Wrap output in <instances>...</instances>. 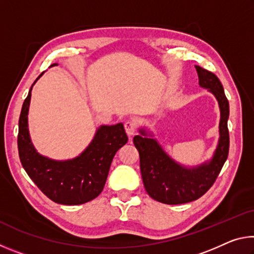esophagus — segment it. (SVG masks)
Instances as JSON below:
<instances>
[{
    "instance_id": "34e87169",
    "label": "esophagus",
    "mask_w": 254,
    "mask_h": 254,
    "mask_svg": "<svg viewBox=\"0 0 254 254\" xmlns=\"http://www.w3.org/2000/svg\"><path fill=\"white\" fill-rule=\"evenodd\" d=\"M124 127H126V131L128 135H133L136 132L137 124L133 120H128L126 123H124Z\"/></svg>"
}]
</instances>
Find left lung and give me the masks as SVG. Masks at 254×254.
<instances>
[{"label": "left lung", "instance_id": "obj_1", "mask_svg": "<svg viewBox=\"0 0 254 254\" xmlns=\"http://www.w3.org/2000/svg\"><path fill=\"white\" fill-rule=\"evenodd\" d=\"M199 85L208 88L217 98L221 109L220 142L212 161L195 169H185L163 152L156 140L135 135L133 143L140 154V169L148 195L168 205H179L198 199L213 186L229 156L230 135L227 127L230 107L217 76L196 66ZM141 134L145 132L141 130Z\"/></svg>", "mask_w": 254, "mask_h": 254}]
</instances>
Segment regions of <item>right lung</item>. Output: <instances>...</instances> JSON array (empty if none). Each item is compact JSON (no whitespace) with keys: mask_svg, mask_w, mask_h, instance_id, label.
Segmentation results:
<instances>
[{"mask_svg":"<svg viewBox=\"0 0 254 254\" xmlns=\"http://www.w3.org/2000/svg\"><path fill=\"white\" fill-rule=\"evenodd\" d=\"M31 89L32 86L19 119L18 150L24 170L38 188L57 204L80 205L96 198L104 188L115 153L127 142L123 124L101 127L79 157L68 161L51 160L40 156L30 140L28 111Z\"/></svg>","mask_w":254,"mask_h":254,"instance_id":"obj_1","label":"right lung"}]
</instances>
